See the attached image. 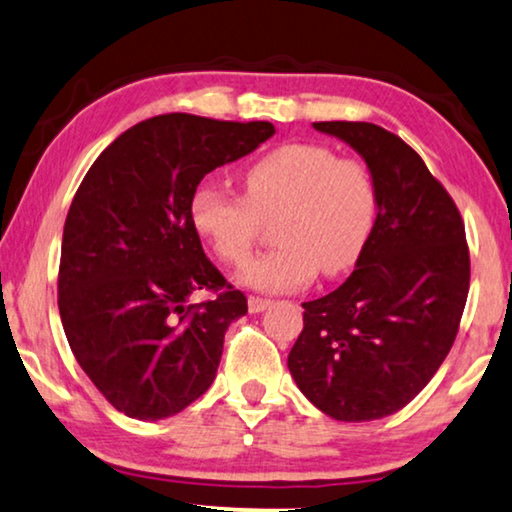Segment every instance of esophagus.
I'll use <instances>...</instances> for the list:
<instances>
[{
  "instance_id": "obj_1",
  "label": "esophagus",
  "mask_w": 512,
  "mask_h": 512,
  "mask_svg": "<svg viewBox=\"0 0 512 512\" xmlns=\"http://www.w3.org/2000/svg\"><path fill=\"white\" fill-rule=\"evenodd\" d=\"M268 307H270V300L258 298V295H249V311H251V314H261V311H265Z\"/></svg>"
}]
</instances>
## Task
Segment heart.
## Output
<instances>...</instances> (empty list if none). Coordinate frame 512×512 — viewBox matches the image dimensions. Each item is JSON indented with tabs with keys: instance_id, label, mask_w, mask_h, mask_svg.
Here are the masks:
<instances>
[{
	"instance_id": "1",
	"label": "heart",
	"mask_w": 512,
	"mask_h": 512,
	"mask_svg": "<svg viewBox=\"0 0 512 512\" xmlns=\"http://www.w3.org/2000/svg\"><path fill=\"white\" fill-rule=\"evenodd\" d=\"M244 198L205 182L191 194L196 233L228 265L251 256L263 221L277 219L279 247L258 256L240 281L265 293L298 291L316 277L358 263L376 226L379 191L358 159L314 143H288L244 168Z\"/></svg>"
}]
</instances>
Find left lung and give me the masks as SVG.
Instances as JSON below:
<instances>
[{
	"mask_svg": "<svg viewBox=\"0 0 512 512\" xmlns=\"http://www.w3.org/2000/svg\"><path fill=\"white\" fill-rule=\"evenodd\" d=\"M365 161L379 214L337 291L302 302L305 328L288 369L325 416H392L425 388L455 342L469 295V247L448 191L420 154L369 122H314Z\"/></svg>",
	"mask_w": 512,
	"mask_h": 512,
	"instance_id": "1",
	"label": "left lung"
}]
</instances>
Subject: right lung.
<instances>
[{
	"instance_id": "1",
	"label": "right lung",
	"mask_w": 512,
	"mask_h": 512,
	"mask_svg": "<svg viewBox=\"0 0 512 512\" xmlns=\"http://www.w3.org/2000/svg\"><path fill=\"white\" fill-rule=\"evenodd\" d=\"M270 136V122L157 115L110 143L80 182L62 235L59 316L78 365L124 416H175L217 376L247 298L205 256L189 203L207 173ZM203 287L220 295L191 306Z\"/></svg>"
}]
</instances>
